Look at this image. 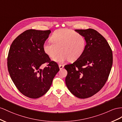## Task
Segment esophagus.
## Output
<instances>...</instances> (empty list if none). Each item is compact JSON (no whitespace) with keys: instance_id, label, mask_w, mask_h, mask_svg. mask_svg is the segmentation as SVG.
<instances>
[{"instance_id":"obj_1","label":"esophagus","mask_w":122,"mask_h":122,"mask_svg":"<svg viewBox=\"0 0 122 122\" xmlns=\"http://www.w3.org/2000/svg\"><path fill=\"white\" fill-rule=\"evenodd\" d=\"M59 68H60V70H61V69H62V68H63L64 67V65L60 64V65H59Z\"/></svg>"}]
</instances>
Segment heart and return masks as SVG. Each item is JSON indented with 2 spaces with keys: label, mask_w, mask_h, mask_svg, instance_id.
I'll return each instance as SVG.
<instances>
[{
  "label": "heart",
  "mask_w": 122,
  "mask_h": 122,
  "mask_svg": "<svg viewBox=\"0 0 122 122\" xmlns=\"http://www.w3.org/2000/svg\"><path fill=\"white\" fill-rule=\"evenodd\" d=\"M51 43L43 44V49L45 54L55 61L63 63L68 60L73 62L80 58L86 47L85 36L80 33L67 28L59 29L54 31L50 37Z\"/></svg>",
  "instance_id": "heart-1"
}]
</instances>
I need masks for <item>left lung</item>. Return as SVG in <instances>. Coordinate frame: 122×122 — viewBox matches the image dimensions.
Masks as SVG:
<instances>
[{
    "label": "left lung",
    "mask_w": 122,
    "mask_h": 122,
    "mask_svg": "<svg viewBox=\"0 0 122 122\" xmlns=\"http://www.w3.org/2000/svg\"><path fill=\"white\" fill-rule=\"evenodd\" d=\"M85 36L83 54L64 68L67 71L65 83L69 91L79 98H86L101 90L108 78L113 63L112 51L108 43L93 29L75 30Z\"/></svg>",
    "instance_id": "8db88e82"
}]
</instances>
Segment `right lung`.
<instances>
[{
  "label": "right lung",
  "instance_id": "right-lung-1",
  "mask_svg": "<svg viewBox=\"0 0 122 122\" xmlns=\"http://www.w3.org/2000/svg\"><path fill=\"white\" fill-rule=\"evenodd\" d=\"M51 30H27L12 42L9 49L8 69L15 86L23 95L31 98L44 95L50 89L59 67L43 49ZM48 63L43 69L40 66Z\"/></svg>",
  "mask_w": 122,
  "mask_h": 122
}]
</instances>
